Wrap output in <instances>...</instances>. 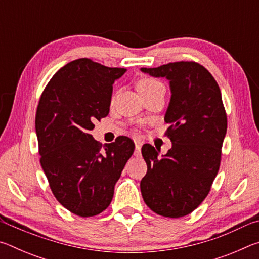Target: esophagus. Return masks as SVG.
Masks as SVG:
<instances>
[{"label":"esophagus","mask_w":259,"mask_h":259,"mask_svg":"<svg viewBox=\"0 0 259 259\" xmlns=\"http://www.w3.org/2000/svg\"><path fill=\"white\" fill-rule=\"evenodd\" d=\"M134 155H135V156H137V157H139L140 155H142V144H140L139 142H138V143H136Z\"/></svg>","instance_id":"34e87169"}]
</instances>
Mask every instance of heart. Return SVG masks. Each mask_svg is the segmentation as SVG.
Returning <instances> with one entry per match:
<instances>
[{"instance_id": "obj_1", "label": "heart", "mask_w": 259, "mask_h": 259, "mask_svg": "<svg viewBox=\"0 0 259 259\" xmlns=\"http://www.w3.org/2000/svg\"><path fill=\"white\" fill-rule=\"evenodd\" d=\"M162 85V83L159 82L157 80H154V78L151 77H143L137 82V90L140 95H144L151 91L155 88Z\"/></svg>"}]
</instances>
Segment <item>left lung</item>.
<instances>
[{
	"label": "left lung",
	"instance_id": "obj_1",
	"mask_svg": "<svg viewBox=\"0 0 259 259\" xmlns=\"http://www.w3.org/2000/svg\"><path fill=\"white\" fill-rule=\"evenodd\" d=\"M169 81L171 98L164 121L172 146L165 155L150 144L142 147L147 172L140 182L143 199L157 214L179 218L205 199L217 176L227 117L213 76L194 61L140 68Z\"/></svg>",
	"mask_w": 259,
	"mask_h": 259
}]
</instances>
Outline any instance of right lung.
Masks as SVG:
<instances>
[{
  "label": "right lung",
  "instance_id": "right-lung-1",
  "mask_svg": "<svg viewBox=\"0 0 259 259\" xmlns=\"http://www.w3.org/2000/svg\"><path fill=\"white\" fill-rule=\"evenodd\" d=\"M125 71L73 60L52 76L38 102L35 130L42 169L58 202L77 216H96L108 207L135 151L125 136L102 150L90 135L94 122L108 115L113 83Z\"/></svg>",
  "mask_w": 259,
  "mask_h": 259
}]
</instances>
